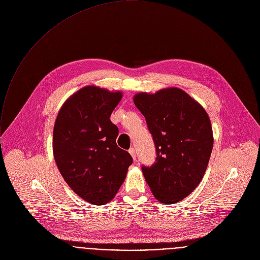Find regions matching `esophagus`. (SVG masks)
Segmentation results:
<instances>
[{
  "label": "esophagus",
  "instance_id": "1",
  "mask_svg": "<svg viewBox=\"0 0 260 260\" xmlns=\"http://www.w3.org/2000/svg\"><path fill=\"white\" fill-rule=\"evenodd\" d=\"M128 152H129V154L132 155L133 159L136 161V160H137V154H136V150H135V148H131V149L128 150Z\"/></svg>",
  "mask_w": 260,
  "mask_h": 260
}]
</instances>
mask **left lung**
<instances>
[{"mask_svg": "<svg viewBox=\"0 0 260 260\" xmlns=\"http://www.w3.org/2000/svg\"><path fill=\"white\" fill-rule=\"evenodd\" d=\"M156 148V161L143 166L154 197L172 205L189 196L202 181L214 145L210 117L204 107L179 88L134 96Z\"/></svg>", "mask_w": 260, "mask_h": 260, "instance_id": "obj_1", "label": "left lung"}]
</instances>
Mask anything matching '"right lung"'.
Listing matches in <instances>:
<instances>
[{"label": "right lung", "mask_w": 260, "mask_h": 260, "mask_svg": "<svg viewBox=\"0 0 260 260\" xmlns=\"http://www.w3.org/2000/svg\"><path fill=\"white\" fill-rule=\"evenodd\" d=\"M121 98L120 91L86 86L69 97L54 122L56 166L72 190L93 205L115 197L133 163L117 147L118 128L109 119Z\"/></svg>", "instance_id": "add662e5"}]
</instances>
